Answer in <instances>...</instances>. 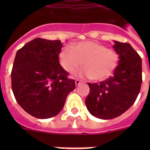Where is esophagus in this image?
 I'll use <instances>...</instances> for the list:
<instances>
[{
  "label": "esophagus",
  "instance_id": "1",
  "mask_svg": "<svg viewBox=\"0 0 150 150\" xmlns=\"http://www.w3.org/2000/svg\"><path fill=\"white\" fill-rule=\"evenodd\" d=\"M82 81H81V80H79V79H75V85H76V86H79V85H80L81 84V83H82Z\"/></svg>",
  "mask_w": 150,
  "mask_h": 150
}]
</instances>
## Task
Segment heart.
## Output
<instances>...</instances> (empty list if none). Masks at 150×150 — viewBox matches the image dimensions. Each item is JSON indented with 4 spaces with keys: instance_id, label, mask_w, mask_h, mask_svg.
Listing matches in <instances>:
<instances>
[{
    "instance_id": "obj_1",
    "label": "heart",
    "mask_w": 150,
    "mask_h": 150,
    "mask_svg": "<svg viewBox=\"0 0 150 150\" xmlns=\"http://www.w3.org/2000/svg\"><path fill=\"white\" fill-rule=\"evenodd\" d=\"M59 61L68 73L74 72L82 64L84 68L79 71V75L102 81L110 77L116 69L118 54L96 41H83L74 47H64L59 54Z\"/></svg>"
}]
</instances>
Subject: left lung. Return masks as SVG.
<instances>
[{"label": "left lung", "mask_w": 150, "mask_h": 150, "mask_svg": "<svg viewBox=\"0 0 150 150\" xmlns=\"http://www.w3.org/2000/svg\"><path fill=\"white\" fill-rule=\"evenodd\" d=\"M118 64L112 76L100 83H88L86 105L97 118L109 120L120 116L135 103L142 85V59L128 43L114 41Z\"/></svg>", "instance_id": "8db88e82"}]
</instances>
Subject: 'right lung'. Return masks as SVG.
<instances>
[{"label":"right lung","mask_w":150,"mask_h":150,"mask_svg":"<svg viewBox=\"0 0 150 150\" xmlns=\"http://www.w3.org/2000/svg\"><path fill=\"white\" fill-rule=\"evenodd\" d=\"M61 40L36 38L15 55L11 71V88L25 111L36 118L57 115L66 98L75 88L74 79L59 62Z\"/></svg>","instance_id":"right-lung-1"}]
</instances>
